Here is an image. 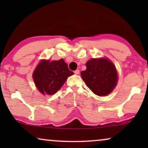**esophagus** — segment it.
Listing matches in <instances>:
<instances>
[{"label":"esophagus","instance_id":"1","mask_svg":"<svg viewBox=\"0 0 148 148\" xmlns=\"http://www.w3.org/2000/svg\"><path fill=\"white\" fill-rule=\"evenodd\" d=\"M74 73L76 74V75H79V69L75 70L74 71Z\"/></svg>","mask_w":148,"mask_h":148}]
</instances>
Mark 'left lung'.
I'll use <instances>...</instances> for the list:
<instances>
[{
	"mask_svg": "<svg viewBox=\"0 0 148 148\" xmlns=\"http://www.w3.org/2000/svg\"><path fill=\"white\" fill-rule=\"evenodd\" d=\"M86 64V70L81 72V75L87 86L99 96L112 92L118 81L114 64L105 58H92Z\"/></svg>",
	"mask_w": 148,
	"mask_h": 148,
	"instance_id": "obj_1",
	"label": "left lung"
}]
</instances>
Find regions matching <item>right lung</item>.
Segmentation results:
<instances>
[{
    "instance_id": "obj_1",
    "label": "right lung",
    "mask_w": 148,
    "mask_h": 148,
    "mask_svg": "<svg viewBox=\"0 0 148 148\" xmlns=\"http://www.w3.org/2000/svg\"><path fill=\"white\" fill-rule=\"evenodd\" d=\"M73 72L69 69L63 59L42 60L33 73L34 83L38 90L45 95H53L63 86Z\"/></svg>"
}]
</instances>
